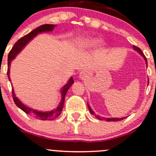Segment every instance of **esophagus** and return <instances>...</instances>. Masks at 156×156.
<instances>
[{
  "label": "esophagus",
  "instance_id": "esophagus-1",
  "mask_svg": "<svg viewBox=\"0 0 156 156\" xmlns=\"http://www.w3.org/2000/svg\"><path fill=\"white\" fill-rule=\"evenodd\" d=\"M87 76H88V73L87 71H86V70H83V71L80 72V77L81 79H85Z\"/></svg>",
  "mask_w": 156,
  "mask_h": 156
}]
</instances>
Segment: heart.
<instances>
[{
	"instance_id": "b5f03b06",
	"label": "heart",
	"mask_w": 156,
	"mask_h": 156,
	"mask_svg": "<svg viewBox=\"0 0 156 156\" xmlns=\"http://www.w3.org/2000/svg\"><path fill=\"white\" fill-rule=\"evenodd\" d=\"M97 44L98 48H102L104 46V42L101 40L98 41V39L92 37H83L76 39L74 42V45L78 49L80 50H85V49H89L94 47Z\"/></svg>"
}]
</instances>
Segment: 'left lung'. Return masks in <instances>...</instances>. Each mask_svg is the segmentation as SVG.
I'll return each instance as SVG.
<instances>
[{
  "label": "left lung",
  "instance_id": "left-lung-1",
  "mask_svg": "<svg viewBox=\"0 0 156 156\" xmlns=\"http://www.w3.org/2000/svg\"><path fill=\"white\" fill-rule=\"evenodd\" d=\"M133 49H134V50L137 51L138 53L140 55L142 56L143 58H144V60H145V62H146V64H147V58L145 57V55H144V54L143 53V52H142V51H141V49H139V48L137 47V46H133ZM148 83H149V80H148ZM87 104H88V107H89V110L90 113H91V114H92V115H94V116H95L96 118L98 119L106 120V121H107V122H115V121H120V120H122V119H124L125 118H126V117H122V118H106V117H101L100 115H96V114L94 113V112L92 110H91V107H90L89 104H88V103H87Z\"/></svg>",
  "mask_w": 156,
  "mask_h": 156
}]
</instances>
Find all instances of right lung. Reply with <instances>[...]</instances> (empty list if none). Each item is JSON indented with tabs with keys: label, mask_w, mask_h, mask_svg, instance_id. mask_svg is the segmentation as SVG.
Instances as JSON below:
<instances>
[{
	"label": "right lung",
	"mask_w": 156,
	"mask_h": 156,
	"mask_svg": "<svg viewBox=\"0 0 156 156\" xmlns=\"http://www.w3.org/2000/svg\"><path fill=\"white\" fill-rule=\"evenodd\" d=\"M55 27V25H49V24L41 25L40 27H38V28H35L34 30L30 31L29 34H28L27 35L24 36L23 37L19 39V41L15 43V45H14L13 47L12 48V49H11V51L9 52V55H8L7 76L9 81H11L10 76H9V71H10V65L12 61L20 53L21 51H22V49L29 43V42H30V41L35 37L37 36L39 34L52 31ZM73 83H74V82H73V79L71 76V77L69 79L66 84H65L63 87H62V89H60L62 99H61V101L59 103L58 106L55 109H53V110H50V111H41V110H35V109L31 108V107H28L27 105L24 104L18 98L16 97L15 92H14L13 88H12V98H13L14 102H15V104H16V106L19 108H20L21 110H23L25 113H26L27 114H29V115L34 117V118L41 120L55 119V118L58 117L59 115H61V113H62V110H63L64 107V103H65V95H66L67 94V91H68V89H70V87H71V86L73 84Z\"/></svg>",
	"instance_id": "1"
}]
</instances>
